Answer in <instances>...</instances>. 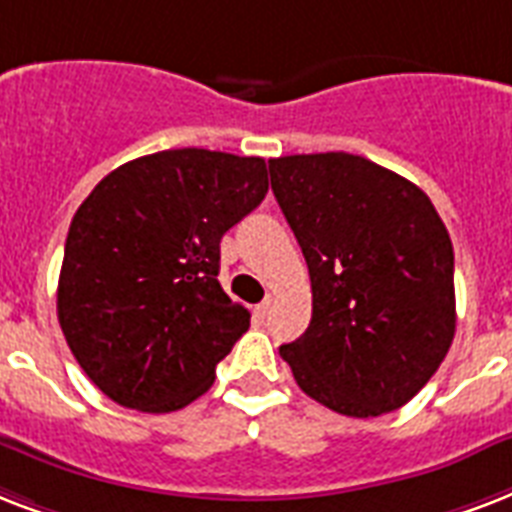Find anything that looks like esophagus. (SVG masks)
Instances as JSON below:
<instances>
[{"label":"esophagus","mask_w":512,"mask_h":512,"mask_svg":"<svg viewBox=\"0 0 512 512\" xmlns=\"http://www.w3.org/2000/svg\"><path fill=\"white\" fill-rule=\"evenodd\" d=\"M269 310H272V296H267V299L261 301L259 307H256V315H259V318H267Z\"/></svg>","instance_id":"obj_1"}]
</instances>
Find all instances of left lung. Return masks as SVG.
<instances>
[{"label":"left lung","instance_id":"1","mask_svg":"<svg viewBox=\"0 0 512 512\" xmlns=\"http://www.w3.org/2000/svg\"><path fill=\"white\" fill-rule=\"evenodd\" d=\"M312 283L310 328L280 355L310 398L379 417L414 398L454 339V248L417 184L347 152L269 160Z\"/></svg>","mask_w":512,"mask_h":512}]
</instances>
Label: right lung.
Segmentation results:
<instances>
[{
  "instance_id": "obj_1",
  "label": "right lung",
  "mask_w": 512,
  "mask_h": 512,
  "mask_svg": "<svg viewBox=\"0 0 512 512\" xmlns=\"http://www.w3.org/2000/svg\"><path fill=\"white\" fill-rule=\"evenodd\" d=\"M267 162L168 149L112 170L74 213L58 323L90 382L146 414L189 406L251 312L219 283L221 237L264 200Z\"/></svg>"
}]
</instances>
